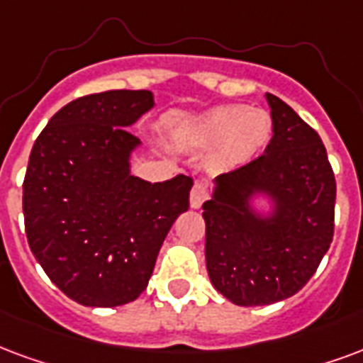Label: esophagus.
<instances>
[{
    "label": "esophagus",
    "mask_w": 363,
    "mask_h": 363,
    "mask_svg": "<svg viewBox=\"0 0 363 363\" xmlns=\"http://www.w3.org/2000/svg\"><path fill=\"white\" fill-rule=\"evenodd\" d=\"M206 198H208V186L203 182H196L190 192V208L198 209L206 202Z\"/></svg>",
    "instance_id": "esophagus-1"
}]
</instances>
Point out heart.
<instances>
[{
    "label": "heart",
    "mask_w": 363,
    "mask_h": 363,
    "mask_svg": "<svg viewBox=\"0 0 363 363\" xmlns=\"http://www.w3.org/2000/svg\"><path fill=\"white\" fill-rule=\"evenodd\" d=\"M171 133L182 146H216V161L219 165L240 167L269 144L273 121L264 109L221 106L202 115L174 117L171 121Z\"/></svg>",
    "instance_id": "1"
}]
</instances>
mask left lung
Wrapping results in <instances>:
<instances>
[{
  "label": "left lung",
  "instance_id": "8db88e82",
  "mask_svg": "<svg viewBox=\"0 0 363 363\" xmlns=\"http://www.w3.org/2000/svg\"><path fill=\"white\" fill-rule=\"evenodd\" d=\"M273 138L264 155L219 174L203 202L209 281L236 306L296 294L331 246L337 184L323 142L265 94Z\"/></svg>",
  "mask_w": 363,
  "mask_h": 363
}]
</instances>
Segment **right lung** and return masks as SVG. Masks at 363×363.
<instances>
[{
	"label": "right lung",
	"mask_w": 363,
	"mask_h": 363,
	"mask_svg": "<svg viewBox=\"0 0 363 363\" xmlns=\"http://www.w3.org/2000/svg\"><path fill=\"white\" fill-rule=\"evenodd\" d=\"M155 106L150 90H111L61 107L34 142L23 184L26 238L67 296L115 308L146 291L171 225L189 209L192 179L130 173L142 142L128 133Z\"/></svg>",
	"instance_id": "add662e5"
}]
</instances>
